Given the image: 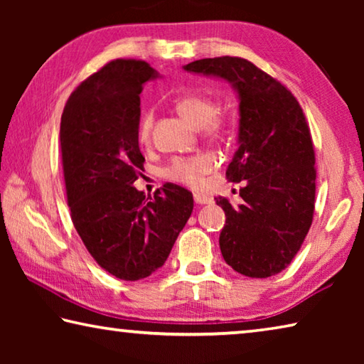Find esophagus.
<instances>
[{"label": "esophagus", "mask_w": 364, "mask_h": 364, "mask_svg": "<svg viewBox=\"0 0 364 364\" xmlns=\"http://www.w3.org/2000/svg\"><path fill=\"white\" fill-rule=\"evenodd\" d=\"M194 202L199 205H204V204H210L212 202V197L204 196V194H194Z\"/></svg>", "instance_id": "1"}]
</instances>
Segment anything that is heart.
<instances>
[{
	"mask_svg": "<svg viewBox=\"0 0 364 364\" xmlns=\"http://www.w3.org/2000/svg\"><path fill=\"white\" fill-rule=\"evenodd\" d=\"M175 109L184 120L196 128H202L208 134H218L225 128V115L215 109V104L202 95H184L175 101ZM154 114L151 110L143 114L138 127V138L141 143L149 139ZM212 168L210 159L205 156L176 157L164 170V176L171 181L196 186L200 176Z\"/></svg>",
	"mask_w": 364,
	"mask_h": 364,
	"instance_id": "1",
	"label": "heart"
}]
</instances>
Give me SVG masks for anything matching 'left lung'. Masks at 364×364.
I'll use <instances>...</instances> for the list:
<instances>
[{"instance_id": "obj_1", "label": "left lung", "mask_w": 364, "mask_h": 364, "mask_svg": "<svg viewBox=\"0 0 364 364\" xmlns=\"http://www.w3.org/2000/svg\"><path fill=\"white\" fill-rule=\"evenodd\" d=\"M183 69L226 80L239 100V146L226 178L244 181L242 200L217 199L226 215L221 255L249 278L278 274L304 244L315 212V149L304 110L284 85L245 59H199Z\"/></svg>"}]
</instances>
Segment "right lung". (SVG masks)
<instances>
[{
	"label": "right lung",
	"mask_w": 364,
	"mask_h": 364,
	"mask_svg": "<svg viewBox=\"0 0 364 364\" xmlns=\"http://www.w3.org/2000/svg\"><path fill=\"white\" fill-rule=\"evenodd\" d=\"M156 78L144 60H110L77 86L60 119L73 226L97 264L123 281L162 267L194 207L193 194L178 184H164L147 199L133 186L144 170L139 95Z\"/></svg>",
	"instance_id": "1"
}]
</instances>
